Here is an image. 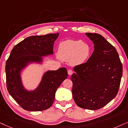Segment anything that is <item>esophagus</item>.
<instances>
[{"mask_svg":"<svg viewBox=\"0 0 128 128\" xmlns=\"http://www.w3.org/2000/svg\"><path fill=\"white\" fill-rule=\"evenodd\" d=\"M72 73H73V71L72 70H68V75H70V76L72 75Z\"/></svg>","mask_w":128,"mask_h":128,"instance_id":"34e87169","label":"esophagus"}]
</instances>
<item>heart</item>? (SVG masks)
<instances>
[{"mask_svg":"<svg viewBox=\"0 0 128 128\" xmlns=\"http://www.w3.org/2000/svg\"><path fill=\"white\" fill-rule=\"evenodd\" d=\"M91 54V48L87 43L81 40H68L59 44L58 55L61 60H70L74 65L84 62Z\"/></svg>","mask_w":128,"mask_h":128,"instance_id":"1","label":"heart"}]
</instances>
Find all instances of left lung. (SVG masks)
Segmentation results:
<instances>
[{"mask_svg":"<svg viewBox=\"0 0 128 128\" xmlns=\"http://www.w3.org/2000/svg\"><path fill=\"white\" fill-rule=\"evenodd\" d=\"M94 44L86 62L76 66L72 74V94L77 106L90 110L102 108L116 96L122 76L116 50L101 34L86 33Z\"/></svg>","mask_w":128,"mask_h":128,"instance_id":"8db88e82","label":"left lung"}]
</instances>
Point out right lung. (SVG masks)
Wrapping results in <instances>:
<instances>
[{"mask_svg": "<svg viewBox=\"0 0 128 128\" xmlns=\"http://www.w3.org/2000/svg\"><path fill=\"white\" fill-rule=\"evenodd\" d=\"M58 33L33 36L16 44L6 62V86L9 94L24 110L42 111L52 106L56 90L67 78L66 68L47 71L35 91H27L22 84L20 71L29 62H40L42 56L53 53Z\"/></svg>", "mask_w": 128, "mask_h": 128, "instance_id": "add662e5", "label": "right lung"}]
</instances>
